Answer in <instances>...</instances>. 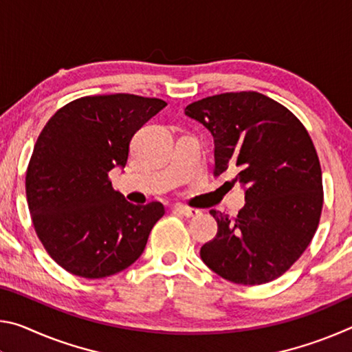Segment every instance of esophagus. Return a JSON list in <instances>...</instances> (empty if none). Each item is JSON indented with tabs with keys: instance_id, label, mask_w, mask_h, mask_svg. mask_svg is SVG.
<instances>
[{
	"instance_id": "esophagus-1",
	"label": "esophagus",
	"mask_w": 352,
	"mask_h": 352,
	"mask_svg": "<svg viewBox=\"0 0 352 352\" xmlns=\"http://www.w3.org/2000/svg\"><path fill=\"white\" fill-rule=\"evenodd\" d=\"M174 210L177 212H180L182 216H184V217H195V216H199V214H200L199 210H194V208H188V206H183V205H177Z\"/></svg>"
}]
</instances>
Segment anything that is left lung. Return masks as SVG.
<instances>
[{
	"mask_svg": "<svg viewBox=\"0 0 352 352\" xmlns=\"http://www.w3.org/2000/svg\"><path fill=\"white\" fill-rule=\"evenodd\" d=\"M184 115L214 138V174L228 172L245 190L231 219L211 211L217 234L200 258L223 279L270 283L311 243L323 208L321 168L314 142L294 113L256 91L223 93L189 104Z\"/></svg>",
	"mask_w": 352,
	"mask_h": 352,
	"instance_id": "1",
	"label": "left lung"
}]
</instances>
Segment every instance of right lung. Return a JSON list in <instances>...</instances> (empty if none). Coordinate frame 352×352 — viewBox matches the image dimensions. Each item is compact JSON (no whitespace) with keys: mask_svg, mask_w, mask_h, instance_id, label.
Here are the masks:
<instances>
[{"mask_svg":"<svg viewBox=\"0 0 352 352\" xmlns=\"http://www.w3.org/2000/svg\"><path fill=\"white\" fill-rule=\"evenodd\" d=\"M166 102L135 94L76 99L41 130L26 172L29 212L46 252L76 276H111L144 252L160 201L133 205L109 172L127 164L130 141Z\"/></svg>","mask_w":352,"mask_h":352,"instance_id":"1","label":"right lung"}]
</instances>
